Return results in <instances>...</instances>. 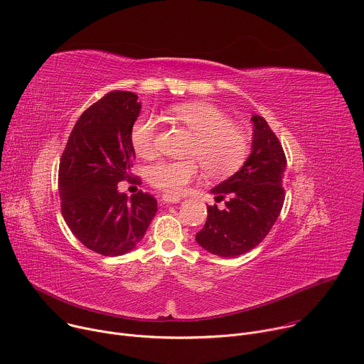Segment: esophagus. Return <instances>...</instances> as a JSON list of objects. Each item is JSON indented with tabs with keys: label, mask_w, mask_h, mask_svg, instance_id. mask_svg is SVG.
<instances>
[{
	"label": "esophagus",
	"mask_w": 364,
	"mask_h": 364,
	"mask_svg": "<svg viewBox=\"0 0 364 364\" xmlns=\"http://www.w3.org/2000/svg\"><path fill=\"white\" fill-rule=\"evenodd\" d=\"M161 201H164V203H180L181 201V198H178V197H174V196H168V194H164L163 197H161Z\"/></svg>",
	"instance_id": "obj_1"
}]
</instances>
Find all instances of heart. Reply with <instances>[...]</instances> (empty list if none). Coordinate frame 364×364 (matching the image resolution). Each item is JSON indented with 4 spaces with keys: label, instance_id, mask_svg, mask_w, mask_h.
Listing matches in <instances>:
<instances>
[{
    "label": "heart",
    "instance_id": "b5f03b06",
    "mask_svg": "<svg viewBox=\"0 0 364 364\" xmlns=\"http://www.w3.org/2000/svg\"><path fill=\"white\" fill-rule=\"evenodd\" d=\"M168 114L194 135L188 157L197 160L207 176L223 178L242 167L247 155V139L220 109L205 102H184L173 105ZM155 135V119L141 117L131 131L134 149L141 155H149L154 151ZM197 176L196 161H161L148 170L149 181L168 194H181Z\"/></svg>",
    "mask_w": 364,
    "mask_h": 364
}]
</instances>
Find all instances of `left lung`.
Returning a JSON list of instances; mask_svg holds the SVG:
<instances>
[{
	"mask_svg": "<svg viewBox=\"0 0 364 364\" xmlns=\"http://www.w3.org/2000/svg\"><path fill=\"white\" fill-rule=\"evenodd\" d=\"M252 148L243 166L210 190L225 209L207 205V220L196 242L209 253L233 257L261 243L275 225L285 193L282 177L287 159L277 135L259 115L250 118Z\"/></svg>",
	"mask_w": 364,
	"mask_h": 364,
	"instance_id": "obj_1",
	"label": "left lung"
}]
</instances>
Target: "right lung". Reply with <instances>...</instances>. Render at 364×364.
I'll return each instance as SVG.
<instances>
[{"instance_id": "right-lung-1", "label": "right lung", "mask_w": 364, "mask_h": 364, "mask_svg": "<svg viewBox=\"0 0 364 364\" xmlns=\"http://www.w3.org/2000/svg\"><path fill=\"white\" fill-rule=\"evenodd\" d=\"M141 107L134 92L103 96L80 115L60 159L65 222L82 245L103 256L135 249L159 210L152 196L118 190L119 181L132 177L131 131Z\"/></svg>"}]
</instances>
